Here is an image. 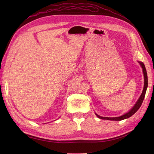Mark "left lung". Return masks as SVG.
I'll list each match as a JSON object with an SVG mask.
<instances>
[{
	"label": "left lung",
	"mask_w": 154,
	"mask_h": 154,
	"mask_svg": "<svg viewBox=\"0 0 154 154\" xmlns=\"http://www.w3.org/2000/svg\"><path fill=\"white\" fill-rule=\"evenodd\" d=\"M138 63L140 64L141 67H142L143 69V75H144V87H143V90L141 93V94L140 97H139V99L136 101V104L134 105L132 108L130 109L128 112H127V113H125V114L120 116L119 117H114V118H108V117H102V116H100L99 115H97L96 113L95 114L97 118H99L100 119H107V120H110V121H122L125 119H127L130 117H131L132 115H134L136 112L138 110V109L140 108V106L142 105V103L143 101V100L144 98V96H145V94L146 92V89L148 87V76H147V72H146V70L145 68V66L143 62L138 61Z\"/></svg>",
	"instance_id": "1"
}]
</instances>
